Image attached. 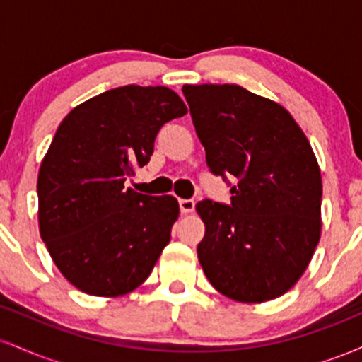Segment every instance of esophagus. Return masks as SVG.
<instances>
[{
	"label": "esophagus",
	"mask_w": 362,
	"mask_h": 362,
	"mask_svg": "<svg viewBox=\"0 0 362 362\" xmlns=\"http://www.w3.org/2000/svg\"><path fill=\"white\" fill-rule=\"evenodd\" d=\"M178 207H180V213H184V214L192 213L194 207H195L194 199H180V201H178Z\"/></svg>",
	"instance_id": "1"
}]
</instances>
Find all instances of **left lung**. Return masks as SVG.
<instances>
[{
	"mask_svg": "<svg viewBox=\"0 0 362 362\" xmlns=\"http://www.w3.org/2000/svg\"><path fill=\"white\" fill-rule=\"evenodd\" d=\"M211 173L231 202L204 199L197 257L224 296L262 303L293 288L320 240L322 177L305 132L279 103L238 85H184Z\"/></svg>",
	"mask_w": 362,
	"mask_h": 362,
	"instance_id": "1",
	"label": "left lung"
}]
</instances>
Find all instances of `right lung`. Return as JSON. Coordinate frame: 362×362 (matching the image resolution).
Segmentation results:
<instances>
[{"instance_id": "1", "label": "right lung", "mask_w": 362, "mask_h": 362, "mask_svg": "<svg viewBox=\"0 0 362 362\" xmlns=\"http://www.w3.org/2000/svg\"><path fill=\"white\" fill-rule=\"evenodd\" d=\"M187 114L167 86L127 85L83 102L57 127L37 180L39 228L54 264L93 296L143 284L172 238L178 202L124 187L156 134Z\"/></svg>"}]
</instances>
